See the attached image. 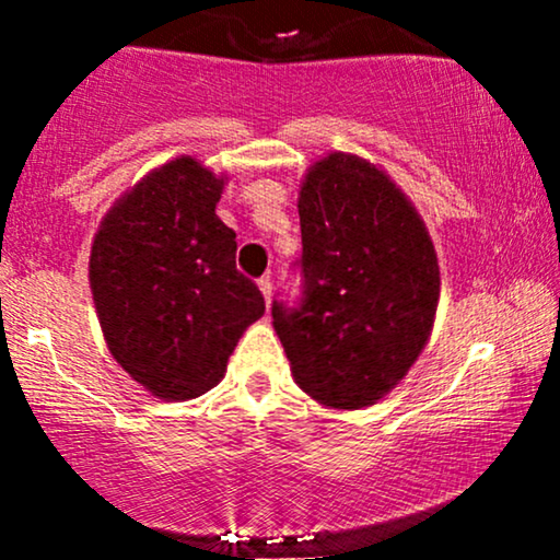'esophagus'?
I'll use <instances>...</instances> for the list:
<instances>
[{"label": "esophagus", "mask_w": 560, "mask_h": 560, "mask_svg": "<svg viewBox=\"0 0 560 560\" xmlns=\"http://www.w3.org/2000/svg\"><path fill=\"white\" fill-rule=\"evenodd\" d=\"M258 287H260V292H262V298H266V302H271V292H273L271 276H260Z\"/></svg>", "instance_id": "esophagus-1"}]
</instances>
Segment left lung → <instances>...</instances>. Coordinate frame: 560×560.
I'll list each match as a JSON object with an SVG mask.
<instances>
[{"instance_id": "1", "label": "left lung", "mask_w": 560, "mask_h": 560, "mask_svg": "<svg viewBox=\"0 0 560 560\" xmlns=\"http://www.w3.org/2000/svg\"><path fill=\"white\" fill-rule=\"evenodd\" d=\"M298 302L271 316L294 382L363 408L408 374L432 331L440 266L413 205L376 165L334 152L300 189Z\"/></svg>"}]
</instances>
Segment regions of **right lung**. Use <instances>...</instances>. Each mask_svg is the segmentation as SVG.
Returning <instances> with one entry per match:
<instances>
[{
    "label": "right lung",
    "mask_w": 560,
    "mask_h": 560,
    "mask_svg": "<svg viewBox=\"0 0 560 560\" xmlns=\"http://www.w3.org/2000/svg\"><path fill=\"white\" fill-rule=\"evenodd\" d=\"M223 178L178 158L133 186L94 236L89 281L113 358L163 400H191L226 374L266 311L215 215Z\"/></svg>",
    "instance_id": "right-lung-1"
}]
</instances>
